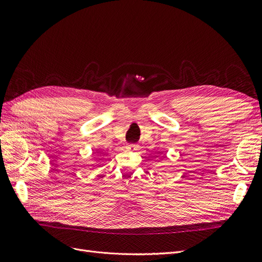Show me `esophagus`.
Here are the masks:
<instances>
[{"label": "esophagus", "mask_w": 262, "mask_h": 262, "mask_svg": "<svg viewBox=\"0 0 262 262\" xmlns=\"http://www.w3.org/2000/svg\"><path fill=\"white\" fill-rule=\"evenodd\" d=\"M126 148L130 149V150H137L139 148V145H137V144H129L128 146H126Z\"/></svg>", "instance_id": "esophagus-1"}]
</instances>
